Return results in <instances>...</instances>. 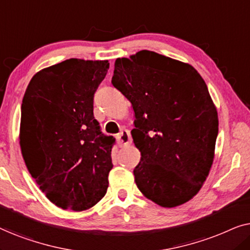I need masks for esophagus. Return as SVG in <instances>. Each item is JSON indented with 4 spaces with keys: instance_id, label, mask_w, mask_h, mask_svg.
<instances>
[{
    "instance_id": "esophagus-1",
    "label": "esophagus",
    "mask_w": 250,
    "mask_h": 250,
    "mask_svg": "<svg viewBox=\"0 0 250 250\" xmlns=\"http://www.w3.org/2000/svg\"><path fill=\"white\" fill-rule=\"evenodd\" d=\"M117 141H118L119 146H126L131 145L132 138H131V134H129V132L127 131V129H123V131L119 133L117 136Z\"/></svg>"
}]
</instances>
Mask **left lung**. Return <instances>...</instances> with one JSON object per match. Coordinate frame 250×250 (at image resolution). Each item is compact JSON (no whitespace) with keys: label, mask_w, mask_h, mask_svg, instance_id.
<instances>
[{"label":"left lung","mask_w":250,"mask_h":250,"mask_svg":"<svg viewBox=\"0 0 250 250\" xmlns=\"http://www.w3.org/2000/svg\"><path fill=\"white\" fill-rule=\"evenodd\" d=\"M111 83L132 104V138L141 152L135 183L162 207L196 196L209 174L218 133L207 85L189 63L142 50L118 58Z\"/></svg>","instance_id":"left-lung-1"}]
</instances>
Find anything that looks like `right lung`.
I'll list each match as a JSON object with an SVG mask.
<instances>
[{
	"label": "right lung",
	"mask_w": 250,
	"mask_h": 250,
	"mask_svg": "<svg viewBox=\"0 0 250 250\" xmlns=\"http://www.w3.org/2000/svg\"><path fill=\"white\" fill-rule=\"evenodd\" d=\"M108 60L68 59L34 75L21 104L20 148L51 203L86 210L104 197L114 136L101 132L93 98Z\"/></svg>",
	"instance_id": "right-lung-1"
}]
</instances>
